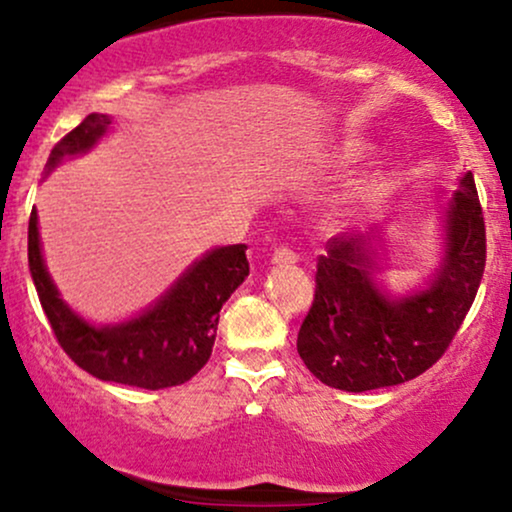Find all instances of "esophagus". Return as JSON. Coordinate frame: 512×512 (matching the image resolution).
Here are the masks:
<instances>
[{
	"label": "esophagus",
	"mask_w": 512,
	"mask_h": 512,
	"mask_svg": "<svg viewBox=\"0 0 512 512\" xmlns=\"http://www.w3.org/2000/svg\"><path fill=\"white\" fill-rule=\"evenodd\" d=\"M272 262L276 264V267H284V264H296L298 255L289 248H276L272 255Z\"/></svg>",
	"instance_id": "34e87169"
}]
</instances>
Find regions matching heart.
<instances>
[{
	"label": "heart",
	"mask_w": 512,
	"mask_h": 512,
	"mask_svg": "<svg viewBox=\"0 0 512 512\" xmlns=\"http://www.w3.org/2000/svg\"><path fill=\"white\" fill-rule=\"evenodd\" d=\"M370 151H373V146L368 142H361V139H351V142H344L342 149L337 151V163L339 166H354V163L363 161Z\"/></svg>",
	"instance_id": "obj_1"
}]
</instances>
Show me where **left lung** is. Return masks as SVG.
<instances>
[{"label":"left lung","mask_w":512,"mask_h":512,"mask_svg":"<svg viewBox=\"0 0 512 512\" xmlns=\"http://www.w3.org/2000/svg\"><path fill=\"white\" fill-rule=\"evenodd\" d=\"M443 255L407 296H392L380 274L383 226L327 240L315 274V301L298 332V354L325 385L368 392L402 385L445 354L472 308L484 276L486 228L474 185L464 173L443 209Z\"/></svg>","instance_id":"left-lung-1"}]
</instances>
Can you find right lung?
Returning <instances> with one entry per match:
<instances>
[{
  "instance_id": "obj_1",
  "label": "right lung",
  "mask_w": 512,
  "mask_h": 512,
  "mask_svg": "<svg viewBox=\"0 0 512 512\" xmlns=\"http://www.w3.org/2000/svg\"><path fill=\"white\" fill-rule=\"evenodd\" d=\"M110 125V115H88L55 144L45 163V175L64 158L93 149ZM245 250L248 245L243 243L209 250L139 315L113 325H96L69 308L50 279L35 207L28 221V267L57 342L76 366L93 378L144 390L182 385L204 368L216 339L219 310L250 274Z\"/></svg>"
}]
</instances>
